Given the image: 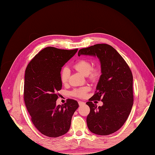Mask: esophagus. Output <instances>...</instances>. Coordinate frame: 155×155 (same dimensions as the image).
Returning <instances> with one entry per match:
<instances>
[{
	"mask_svg": "<svg viewBox=\"0 0 155 155\" xmlns=\"http://www.w3.org/2000/svg\"><path fill=\"white\" fill-rule=\"evenodd\" d=\"M78 104H79V105L81 106V105H84L85 103V102H82V101H79V102H78Z\"/></svg>",
	"mask_w": 155,
	"mask_h": 155,
	"instance_id": "esophagus-1",
	"label": "esophagus"
}]
</instances>
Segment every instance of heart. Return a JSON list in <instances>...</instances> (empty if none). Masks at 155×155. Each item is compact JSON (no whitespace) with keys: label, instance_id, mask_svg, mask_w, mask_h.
Here are the masks:
<instances>
[{"label":"heart","instance_id":"b5f03b06","mask_svg":"<svg viewBox=\"0 0 155 155\" xmlns=\"http://www.w3.org/2000/svg\"><path fill=\"white\" fill-rule=\"evenodd\" d=\"M74 68L81 73L84 76H89V79L93 82L96 81L100 76L101 71L100 69L97 67L91 68L92 65L91 62L87 59H81L78 61L73 65ZM70 72L68 68L65 67L62 69L60 78L62 83L65 84L68 82ZM90 90V87L88 86L82 87L79 88L74 89L71 94L73 96L82 98L85 97L87 95V93Z\"/></svg>","mask_w":155,"mask_h":155}]
</instances>
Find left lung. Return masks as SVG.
I'll return each instance as SVG.
<instances>
[{"label": "left lung", "mask_w": 155, "mask_h": 155, "mask_svg": "<svg viewBox=\"0 0 155 155\" xmlns=\"http://www.w3.org/2000/svg\"><path fill=\"white\" fill-rule=\"evenodd\" d=\"M97 56L101 73L94 94L86 103L90 108L87 117L88 129L99 135H108L117 131L127 120L133 104V75L130 67L111 46L96 44L82 48L78 56ZM103 102L97 107L94 100Z\"/></svg>", "instance_id": "left-lung-1"}]
</instances>
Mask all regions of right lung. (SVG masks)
Masks as SVG:
<instances>
[{
    "label": "right lung",
    "mask_w": 155,
    "mask_h": 155,
    "mask_svg": "<svg viewBox=\"0 0 155 155\" xmlns=\"http://www.w3.org/2000/svg\"><path fill=\"white\" fill-rule=\"evenodd\" d=\"M78 51L46 47L28 64L25 73L24 101L32 122L43 134L56 137L70 128L72 116L79 107L78 102L68 99L56 105L57 92L62 88V67Z\"/></svg>",
    "instance_id": "right-lung-1"
}]
</instances>
